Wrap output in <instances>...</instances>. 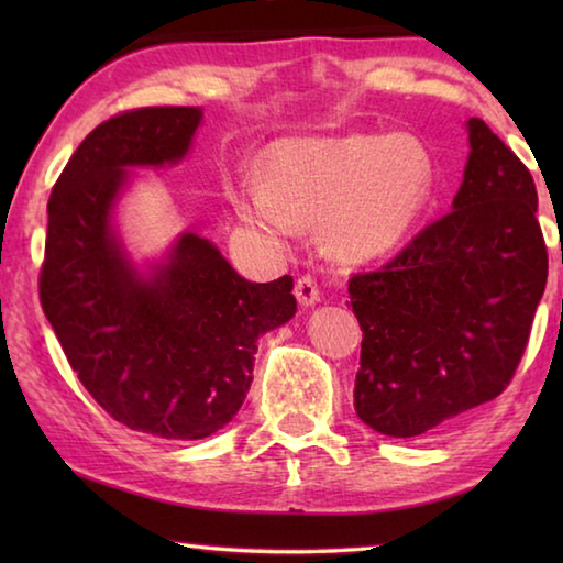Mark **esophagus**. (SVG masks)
Masks as SVG:
<instances>
[{
	"label": "esophagus",
	"instance_id": "1",
	"mask_svg": "<svg viewBox=\"0 0 563 563\" xmlns=\"http://www.w3.org/2000/svg\"><path fill=\"white\" fill-rule=\"evenodd\" d=\"M295 298H298L300 305H316L320 300V290H318V280L312 275H300L295 280Z\"/></svg>",
	"mask_w": 563,
	"mask_h": 563
}]
</instances>
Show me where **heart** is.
Here are the masks:
<instances>
[{"label":"heart","instance_id":"1","mask_svg":"<svg viewBox=\"0 0 563 563\" xmlns=\"http://www.w3.org/2000/svg\"><path fill=\"white\" fill-rule=\"evenodd\" d=\"M432 184V156L412 133H350L278 141L265 154V178H235L225 196L245 223L271 235L320 223L332 258L362 263L402 241Z\"/></svg>","mask_w":563,"mask_h":563}]
</instances>
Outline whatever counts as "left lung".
Masks as SVG:
<instances>
[{
    "label": "left lung",
    "instance_id": "1",
    "mask_svg": "<svg viewBox=\"0 0 563 563\" xmlns=\"http://www.w3.org/2000/svg\"><path fill=\"white\" fill-rule=\"evenodd\" d=\"M470 146L454 211L347 285L362 328L355 409L379 434H430L499 397L547 288L529 168L482 119Z\"/></svg>",
    "mask_w": 563,
    "mask_h": 563
}]
</instances>
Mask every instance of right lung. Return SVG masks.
I'll list each match as a JSON object with an SVG mask.
<instances>
[{
    "label": "right lung",
    "mask_w": 563,
    "mask_h": 563,
    "mask_svg": "<svg viewBox=\"0 0 563 563\" xmlns=\"http://www.w3.org/2000/svg\"><path fill=\"white\" fill-rule=\"evenodd\" d=\"M196 107H144L99 123L49 196L40 300L76 377L117 422L164 440H203L238 415L263 332L295 316L292 278L251 283L206 238L184 233L139 275L111 233L129 166L176 164Z\"/></svg>",
    "instance_id": "1"
}]
</instances>
